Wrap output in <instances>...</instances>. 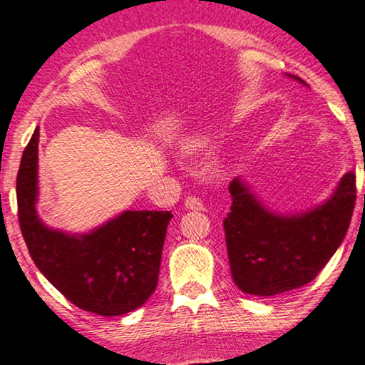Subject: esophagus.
Listing matches in <instances>:
<instances>
[{"label": "esophagus", "mask_w": 365, "mask_h": 365, "mask_svg": "<svg viewBox=\"0 0 365 365\" xmlns=\"http://www.w3.org/2000/svg\"><path fill=\"white\" fill-rule=\"evenodd\" d=\"M185 207L190 209V210H204V204H202V200L199 197H187L185 199Z\"/></svg>", "instance_id": "34e87169"}]
</instances>
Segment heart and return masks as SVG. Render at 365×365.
<instances>
[{
    "label": "heart",
    "instance_id": "heart-1",
    "mask_svg": "<svg viewBox=\"0 0 365 365\" xmlns=\"http://www.w3.org/2000/svg\"><path fill=\"white\" fill-rule=\"evenodd\" d=\"M210 144H212V135L209 133H194V134L183 135L182 138V149L183 151L190 153V155L205 151Z\"/></svg>",
    "mask_w": 365,
    "mask_h": 365
}]
</instances>
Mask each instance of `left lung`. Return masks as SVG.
<instances>
[{
  "instance_id": "obj_1",
  "label": "left lung",
  "mask_w": 365,
  "mask_h": 365,
  "mask_svg": "<svg viewBox=\"0 0 365 365\" xmlns=\"http://www.w3.org/2000/svg\"><path fill=\"white\" fill-rule=\"evenodd\" d=\"M230 192L225 232L232 280L245 294L267 297L302 287L319 274L345 238L357 197L354 171L323 204L296 214L265 207L241 178L232 180Z\"/></svg>"
}]
</instances>
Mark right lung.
<instances>
[{"label": "right lung", "mask_w": 365, "mask_h": 365, "mask_svg": "<svg viewBox=\"0 0 365 365\" xmlns=\"http://www.w3.org/2000/svg\"><path fill=\"white\" fill-rule=\"evenodd\" d=\"M38 127L16 177L20 230L42 275L78 308L120 316L155 292L170 219L168 210H124L95 230L71 235L38 217Z\"/></svg>", "instance_id": "1"}]
</instances>
